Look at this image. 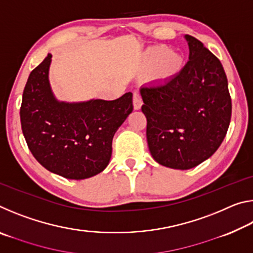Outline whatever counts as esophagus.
<instances>
[{
  "instance_id": "34e87169",
  "label": "esophagus",
  "mask_w": 253,
  "mask_h": 253,
  "mask_svg": "<svg viewBox=\"0 0 253 253\" xmlns=\"http://www.w3.org/2000/svg\"><path fill=\"white\" fill-rule=\"evenodd\" d=\"M132 104H134V109L138 110L143 105L142 97H140V93L138 91L134 92V96H132Z\"/></svg>"
}]
</instances>
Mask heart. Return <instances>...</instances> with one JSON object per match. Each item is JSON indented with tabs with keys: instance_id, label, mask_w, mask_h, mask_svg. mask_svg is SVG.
<instances>
[{
	"instance_id": "b5f03b06",
	"label": "heart",
	"mask_w": 253,
	"mask_h": 253,
	"mask_svg": "<svg viewBox=\"0 0 253 253\" xmlns=\"http://www.w3.org/2000/svg\"><path fill=\"white\" fill-rule=\"evenodd\" d=\"M183 59L174 51H170L166 45H156L149 48L143 57V66L145 69L155 67L154 76L156 79L165 80L181 70Z\"/></svg>"
}]
</instances>
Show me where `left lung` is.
I'll return each mask as SVG.
<instances>
[{
	"instance_id": "8db88e82",
	"label": "left lung",
	"mask_w": 253,
	"mask_h": 253,
	"mask_svg": "<svg viewBox=\"0 0 253 253\" xmlns=\"http://www.w3.org/2000/svg\"><path fill=\"white\" fill-rule=\"evenodd\" d=\"M188 61L178 74L139 89L149 152L158 164L190 169L211 157L231 121L228 79L220 60L186 34Z\"/></svg>"
}]
</instances>
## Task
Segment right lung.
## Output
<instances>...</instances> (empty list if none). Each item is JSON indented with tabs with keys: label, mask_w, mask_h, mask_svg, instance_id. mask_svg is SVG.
<instances>
[{
	"label": "right lung",
	"mask_w": 253,
	"mask_h": 253,
	"mask_svg": "<svg viewBox=\"0 0 253 253\" xmlns=\"http://www.w3.org/2000/svg\"><path fill=\"white\" fill-rule=\"evenodd\" d=\"M49 53L30 74L20 109L21 126L34 158L60 176L84 179L109 164L115 132L132 111V93L116 100L60 101L49 81Z\"/></svg>",
	"instance_id": "add662e5"
}]
</instances>
